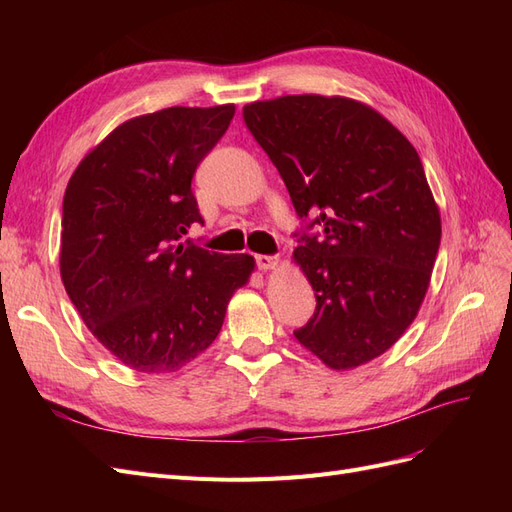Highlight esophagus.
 Here are the masks:
<instances>
[{
    "label": "esophagus",
    "mask_w": 512,
    "mask_h": 512,
    "mask_svg": "<svg viewBox=\"0 0 512 512\" xmlns=\"http://www.w3.org/2000/svg\"><path fill=\"white\" fill-rule=\"evenodd\" d=\"M254 260H256V267L262 269V271L275 269L277 262H280V258H277V256H267V254H258Z\"/></svg>",
    "instance_id": "obj_1"
}]
</instances>
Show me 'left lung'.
I'll use <instances>...</instances> for the list:
<instances>
[{"instance_id":"obj_1","label":"left lung","mask_w":512,"mask_h":512,"mask_svg":"<svg viewBox=\"0 0 512 512\" xmlns=\"http://www.w3.org/2000/svg\"><path fill=\"white\" fill-rule=\"evenodd\" d=\"M243 121L286 183L316 312L294 337L333 369L376 359L416 318L440 247V211L416 149L350 98L284 96Z\"/></svg>"}]
</instances>
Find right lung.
<instances>
[{
	"mask_svg": "<svg viewBox=\"0 0 512 512\" xmlns=\"http://www.w3.org/2000/svg\"><path fill=\"white\" fill-rule=\"evenodd\" d=\"M235 106H170L121 123L74 170L61 207V280L100 344L136 371H177L218 337L247 254L194 245L192 179Z\"/></svg>",
	"mask_w": 512,
	"mask_h": 512,
	"instance_id": "1",
	"label": "right lung"
}]
</instances>
